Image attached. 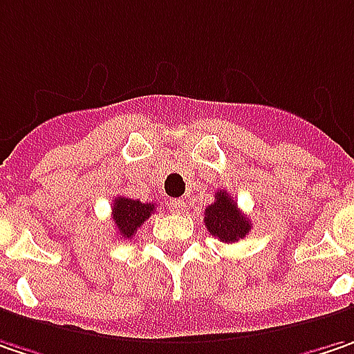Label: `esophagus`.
I'll list each match as a JSON object with an SVG mask.
<instances>
[{"label": "esophagus", "instance_id": "esophagus-1", "mask_svg": "<svg viewBox=\"0 0 354 354\" xmlns=\"http://www.w3.org/2000/svg\"><path fill=\"white\" fill-rule=\"evenodd\" d=\"M184 207H186V204H184V200H170V209L172 212H184Z\"/></svg>", "mask_w": 354, "mask_h": 354}]
</instances>
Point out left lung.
<instances>
[{
	"instance_id": "obj_1",
	"label": "left lung",
	"mask_w": 354,
	"mask_h": 354,
	"mask_svg": "<svg viewBox=\"0 0 354 354\" xmlns=\"http://www.w3.org/2000/svg\"><path fill=\"white\" fill-rule=\"evenodd\" d=\"M204 223L214 238L225 241V243L243 239L252 232V222L239 212L234 198L223 190L216 194L214 204L206 207Z\"/></svg>"
}]
</instances>
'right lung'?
<instances>
[{"label": "right lung", "instance_id": "add662e5", "mask_svg": "<svg viewBox=\"0 0 354 354\" xmlns=\"http://www.w3.org/2000/svg\"><path fill=\"white\" fill-rule=\"evenodd\" d=\"M156 212V204L150 202H140L118 196L113 200V222H115L116 232L122 238H132L136 230L147 222L150 214Z\"/></svg>", "mask_w": 354, "mask_h": 354}]
</instances>
